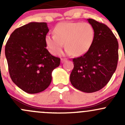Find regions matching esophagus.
<instances>
[{
  "instance_id": "34e87169",
  "label": "esophagus",
  "mask_w": 125,
  "mask_h": 125,
  "mask_svg": "<svg viewBox=\"0 0 125 125\" xmlns=\"http://www.w3.org/2000/svg\"><path fill=\"white\" fill-rule=\"evenodd\" d=\"M66 60V59H65V58H62L61 59V62L63 63L64 62H65Z\"/></svg>"
}]
</instances>
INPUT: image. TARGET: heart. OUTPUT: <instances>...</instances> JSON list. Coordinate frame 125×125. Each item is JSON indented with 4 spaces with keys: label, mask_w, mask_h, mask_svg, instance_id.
Segmentation results:
<instances>
[{
    "label": "heart",
    "mask_w": 125,
    "mask_h": 125,
    "mask_svg": "<svg viewBox=\"0 0 125 125\" xmlns=\"http://www.w3.org/2000/svg\"><path fill=\"white\" fill-rule=\"evenodd\" d=\"M54 35L48 34L45 42L48 51L52 55L61 51L64 42L67 54L80 56L91 48L95 37V30L87 22H61L55 26Z\"/></svg>",
    "instance_id": "1"
}]
</instances>
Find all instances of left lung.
Masks as SVG:
<instances>
[{"label": "left lung", "instance_id": "8db88e82", "mask_svg": "<svg viewBox=\"0 0 125 125\" xmlns=\"http://www.w3.org/2000/svg\"><path fill=\"white\" fill-rule=\"evenodd\" d=\"M88 21L95 30L94 42L86 53L73 59L70 82L76 89L91 93L106 86L115 71L118 43L106 25L92 19Z\"/></svg>", "mask_w": 125, "mask_h": 125}]
</instances>
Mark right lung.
I'll list each match as a JSON object with an SVG mask.
<instances>
[{"label":"right lung","instance_id":"obj_1","mask_svg":"<svg viewBox=\"0 0 125 125\" xmlns=\"http://www.w3.org/2000/svg\"><path fill=\"white\" fill-rule=\"evenodd\" d=\"M49 31L45 22H31L16 29L5 45V56L12 81L29 94L46 89L52 80V71L60 63L46 48Z\"/></svg>","mask_w":125,"mask_h":125}]
</instances>
